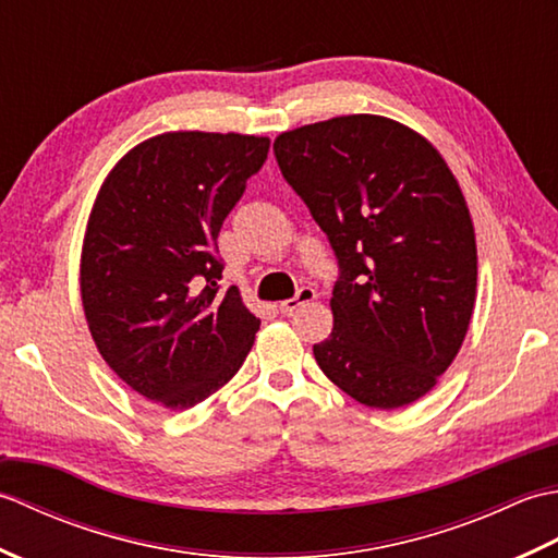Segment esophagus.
Segmentation results:
<instances>
[{
  "label": "esophagus",
  "instance_id": "1",
  "mask_svg": "<svg viewBox=\"0 0 558 558\" xmlns=\"http://www.w3.org/2000/svg\"><path fill=\"white\" fill-rule=\"evenodd\" d=\"M314 300H316V290H314V288H300L298 294H294L292 300H282V302L278 304V310H280L282 314H290V312L298 310V306L310 304V302H314Z\"/></svg>",
  "mask_w": 558,
  "mask_h": 558
}]
</instances>
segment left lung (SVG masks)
I'll list each match as a JSON object with an SVG mask.
<instances>
[{"label": "left lung", "instance_id": "left-lung-1", "mask_svg": "<svg viewBox=\"0 0 558 558\" xmlns=\"http://www.w3.org/2000/svg\"><path fill=\"white\" fill-rule=\"evenodd\" d=\"M276 158L340 264L322 372L366 408L398 410L438 384L477 298L475 225L444 156L381 114L282 132Z\"/></svg>", "mask_w": 558, "mask_h": 558}]
</instances>
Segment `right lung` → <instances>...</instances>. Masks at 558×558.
Masks as SVG:
<instances>
[{"instance_id":"right-lung-1","label":"right lung","mask_w":558,"mask_h":558,"mask_svg":"<svg viewBox=\"0 0 558 558\" xmlns=\"http://www.w3.org/2000/svg\"><path fill=\"white\" fill-rule=\"evenodd\" d=\"M268 136L165 132L117 160L90 208L81 304L102 360L136 393L189 410L240 372L260 318L218 292L222 220Z\"/></svg>"}]
</instances>
